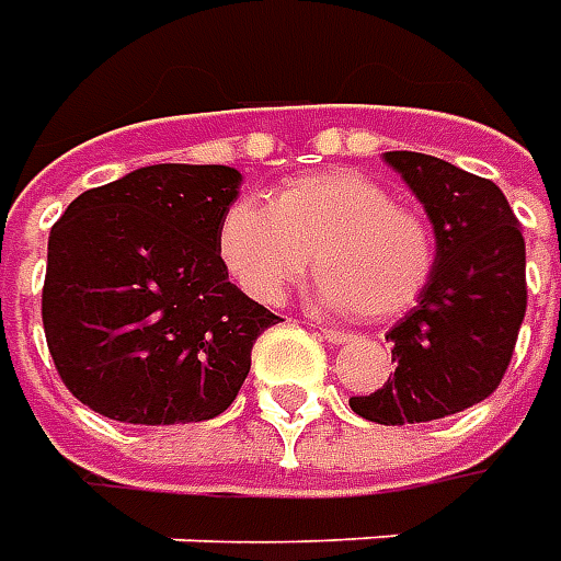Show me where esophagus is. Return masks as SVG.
Segmentation results:
<instances>
[{
  "label": "esophagus",
  "instance_id": "obj_1",
  "mask_svg": "<svg viewBox=\"0 0 561 561\" xmlns=\"http://www.w3.org/2000/svg\"><path fill=\"white\" fill-rule=\"evenodd\" d=\"M321 336H324L328 343H346V340H352V334H346V331H336V328H321Z\"/></svg>",
  "mask_w": 561,
  "mask_h": 561
}]
</instances>
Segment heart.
I'll return each instance as SVG.
<instances>
[{"label":"heart","mask_w":561,"mask_h":561,"mask_svg":"<svg viewBox=\"0 0 561 561\" xmlns=\"http://www.w3.org/2000/svg\"><path fill=\"white\" fill-rule=\"evenodd\" d=\"M218 254L230 279L261 304H279L312 264L328 307L401 316L437 273V237L425 215L398 206L358 170L312 172L273 203L242 197L221 218Z\"/></svg>","instance_id":"1"}]
</instances>
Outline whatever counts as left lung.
Here are the masks:
<instances>
[{"label": "left lung", "mask_w": 561, "mask_h": 561, "mask_svg": "<svg viewBox=\"0 0 561 561\" xmlns=\"http://www.w3.org/2000/svg\"><path fill=\"white\" fill-rule=\"evenodd\" d=\"M425 203L437 237V273L391 328L394 376L348 398L376 425L453 416L499 389L526 316V240L501 187L431 154L389 151Z\"/></svg>", "instance_id": "obj_1"}]
</instances>
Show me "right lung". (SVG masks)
<instances>
[{"label":"right lung","instance_id":"add662e5","mask_svg":"<svg viewBox=\"0 0 561 561\" xmlns=\"http://www.w3.org/2000/svg\"><path fill=\"white\" fill-rule=\"evenodd\" d=\"M230 167L158 163L90 187L50 227L42 321L62 386L130 425L206 422L237 401L282 321L227 279Z\"/></svg>","mask_w":561,"mask_h":561}]
</instances>
